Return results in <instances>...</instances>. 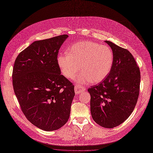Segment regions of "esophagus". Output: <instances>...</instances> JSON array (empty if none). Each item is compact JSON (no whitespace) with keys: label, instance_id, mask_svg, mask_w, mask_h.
<instances>
[{"label":"esophagus","instance_id":"1","mask_svg":"<svg viewBox=\"0 0 153 153\" xmlns=\"http://www.w3.org/2000/svg\"><path fill=\"white\" fill-rule=\"evenodd\" d=\"M85 89L83 87H79V86H75L74 87V91H75V93L76 94H79L82 91H84Z\"/></svg>","mask_w":153,"mask_h":153}]
</instances>
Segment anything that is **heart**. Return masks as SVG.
<instances>
[{"mask_svg": "<svg viewBox=\"0 0 153 153\" xmlns=\"http://www.w3.org/2000/svg\"><path fill=\"white\" fill-rule=\"evenodd\" d=\"M68 52L58 55L59 67L65 77L73 79L80 66L82 72L76 79L80 85L101 82L108 76L113 65L114 53L107 45L84 41L73 45Z\"/></svg>", "mask_w": 153, "mask_h": 153, "instance_id": "obj_1", "label": "heart"}]
</instances>
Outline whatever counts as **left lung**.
<instances>
[{
    "label": "left lung",
    "instance_id": "1",
    "mask_svg": "<svg viewBox=\"0 0 153 153\" xmlns=\"http://www.w3.org/2000/svg\"><path fill=\"white\" fill-rule=\"evenodd\" d=\"M114 53V63L108 76L88 89L93 120L105 128L121 124L131 115L139 94L140 72L131 53L105 41Z\"/></svg>",
    "mask_w": 153,
    "mask_h": 153
}]
</instances>
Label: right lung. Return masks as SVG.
<instances>
[{"label":"right lung","instance_id":"add662e5","mask_svg":"<svg viewBox=\"0 0 153 153\" xmlns=\"http://www.w3.org/2000/svg\"><path fill=\"white\" fill-rule=\"evenodd\" d=\"M68 38L63 35L35 41L15 62L13 85L21 110L32 124L45 131H55L68 121L74 87L60 74L59 51Z\"/></svg>","mask_w":153,"mask_h":153}]
</instances>
